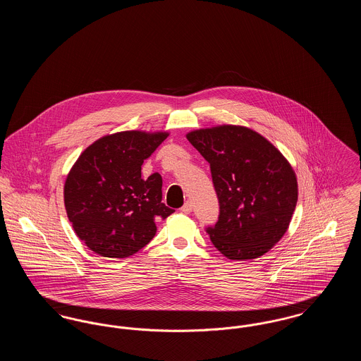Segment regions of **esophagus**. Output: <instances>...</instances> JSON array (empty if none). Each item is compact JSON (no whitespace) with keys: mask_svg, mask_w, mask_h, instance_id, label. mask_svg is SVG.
Masks as SVG:
<instances>
[{"mask_svg":"<svg viewBox=\"0 0 361 361\" xmlns=\"http://www.w3.org/2000/svg\"><path fill=\"white\" fill-rule=\"evenodd\" d=\"M181 212L184 214H190L192 212V203L187 202L184 206L181 207Z\"/></svg>","mask_w":361,"mask_h":361,"instance_id":"34e87169","label":"esophagus"}]
</instances>
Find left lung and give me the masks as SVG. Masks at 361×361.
Here are the masks:
<instances>
[{
    "label": "left lung",
    "instance_id": "left-lung-1",
    "mask_svg": "<svg viewBox=\"0 0 361 361\" xmlns=\"http://www.w3.org/2000/svg\"><path fill=\"white\" fill-rule=\"evenodd\" d=\"M211 168L219 219L207 233L228 259L269 252L286 234L298 202L291 164L256 131L224 124L187 134Z\"/></svg>",
    "mask_w": 361,
    "mask_h": 361
}]
</instances>
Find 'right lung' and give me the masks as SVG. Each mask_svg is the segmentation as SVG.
Here are the masks:
<instances>
[{
    "label": "right lung",
    "instance_id": "obj_1",
    "mask_svg": "<svg viewBox=\"0 0 361 361\" xmlns=\"http://www.w3.org/2000/svg\"><path fill=\"white\" fill-rule=\"evenodd\" d=\"M169 133L121 131L97 139L65 181L66 214L77 237L99 256L126 258L154 238L155 221L174 209L162 200V177L142 178V164Z\"/></svg>",
    "mask_w": 361,
    "mask_h": 361
}]
</instances>
